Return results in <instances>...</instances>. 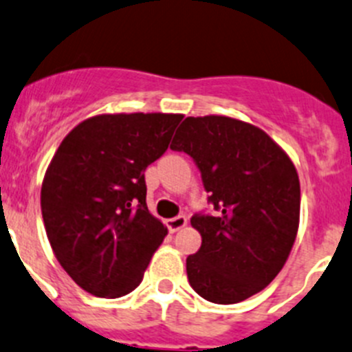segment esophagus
<instances>
[{
    "instance_id": "esophagus-1",
    "label": "esophagus",
    "mask_w": 352,
    "mask_h": 352,
    "mask_svg": "<svg viewBox=\"0 0 352 352\" xmlns=\"http://www.w3.org/2000/svg\"><path fill=\"white\" fill-rule=\"evenodd\" d=\"M186 225H187V218L184 217V214H179V217L175 218H170V220L166 221V227H168L170 232L180 230V228H184Z\"/></svg>"
}]
</instances>
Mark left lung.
I'll return each instance as SVG.
<instances>
[{"instance_id": "obj_1", "label": "left lung", "mask_w": 352, "mask_h": 352, "mask_svg": "<svg viewBox=\"0 0 352 352\" xmlns=\"http://www.w3.org/2000/svg\"><path fill=\"white\" fill-rule=\"evenodd\" d=\"M170 148L201 172L214 213H196L201 248L187 256V278L201 298L234 305L278 275L299 227V177L284 149L261 129L228 117H187Z\"/></svg>"}]
</instances>
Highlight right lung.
Wrapping results in <instances>:
<instances>
[{
	"label": "right lung",
	"instance_id": "obj_1",
	"mask_svg": "<svg viewBox=\"0 0 352 352\" xmlns=\"http://www.w3.org/2000/svg\"><path fill=\"white\" fill-rule=\"evenodd\" d=\"M182 115H98L54 153L41 189L44 227L72 280L98 298L142 282L166 235L146 204L144 170L168 149Z\"/></svg>",
	"mask_w": 352,
	"mask_h": 352
}]
</instances>
